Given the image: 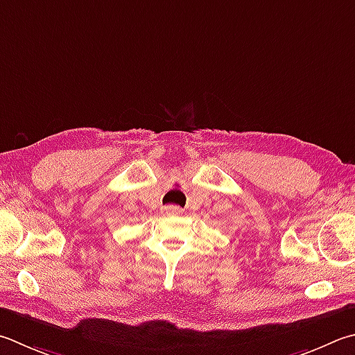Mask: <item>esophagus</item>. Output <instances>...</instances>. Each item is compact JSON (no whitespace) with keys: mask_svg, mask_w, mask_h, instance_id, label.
<instances>
[{"mask_svg":"<svg viewBox=\"0 0 355 355\" xmlns=\"http://www.w3.org/2000/svg\"><path fill=\"white\" fill-rule=\"evenodd\" d=\"M163 212H164V214L178 216V214H182V208H180V206H175V205H169V206H164Z\"/></svg>","mask_w":355,"mask_h":355,"instance_id":"esophagus-1","label":"esophagus"}]
</instances>
